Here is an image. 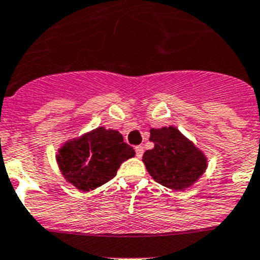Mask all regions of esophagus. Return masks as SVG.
Returning <instances> with one entry per match:
<instances>
[{"label": "esophagus", "mask_w": 260, "mask_h": 260, "mask_svg": "<svg viewBox=\"0 0 260 260\" xmlns=\"http://www.w3.org/2000/svg\"><path fill=\"white\" fill-rule=\"evenodd\" d=\"M135 153H136V156H138V158H141V156H143V154H144L143 146H141V145L135 146Z\"/></svg>", "instance_id": "esophagus-1"}]
</instances>
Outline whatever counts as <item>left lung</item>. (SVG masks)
Wrapping results in <instances>:
<instances>
[{
  "label": "left lung",
  "instance_id": "obj_1",
  "mask_svg": "<svg viewBox=\"0 0 260 260\" xmlns=\"http://www.w3.org/2000/svg\"><path fill=\"white\" fill-rule=\"evenodd\" d=\"M154 148L146 150L143 161L154 181L172 189L191 186L206 169V156L176 127L150 130Z\"/></svg>",
  "mask_w": 260,
  "mask_h": 260
}]
</instances>
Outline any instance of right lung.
<instances>
[{"label": "right lung", "instance_id": "right-lung-1", "mask_svg": "<svg viewBox=\"0 0 260 260\" xmlns=\"http://www.w3.org/2000/svg\"><path fill=\"white\" fill-rule=\"evenodd\" d=\"M135 155L121 134L105 127L67 143L59 150V168L64 178L82 191H89L111 181L122 161Z\"/></svg>", "mask_w": 260, "mask_h": 260}]
</instances>
